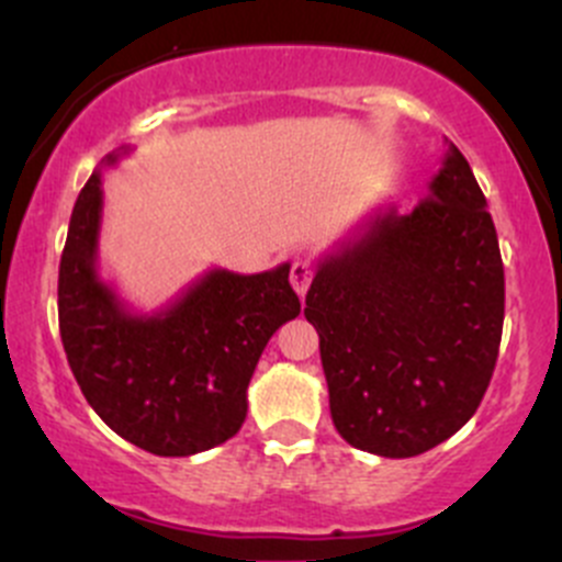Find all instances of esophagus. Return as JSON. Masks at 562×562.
<instances>
[{
	"instance_id": "34e87169",
	"label": "esophagus",
	"mask_w": 562,
	"mask_h": 562,
	"mask_svg": "<svg viewBox=\"0 0 562 562\" xmlns=\"http://www.w3.org/2000/svg\"><path fill=\"white\" fill-rule=\"evenodd\" d=\"M310 282H313V266H310V260H293L291 266V285L293 291L299 293V296L304 299V293H307Z\"/></svg>"
}]
</instances>
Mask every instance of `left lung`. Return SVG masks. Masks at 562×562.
Instances as JSON below:
<instances>
[{
    "mask_svg": "<svg viewBox=\"0 0 562 562\" xmlns=\"http://www.w3.org/2000/svg\"><path fill=\"white\" fill-rule=\"evenodd\" d=\"M503 307L495 223L449 144L411 214L381 209L317 260L304 315L321 337L337 432L391 459L449 440L490 386Z\"/></svg>",
    "mask_w": 562,
    "mask_h": 562,
    "instance_id": "1",
    "label": "left lung"
}]
</instances>
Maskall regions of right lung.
I'll return each mask as SVG.
<instances>
[{
	"mask_svg": "<svg viewBox=\"0 0 562 562\" xmlns=\"http://www.w3.org/2000/svg\"><path fill=\"white\" fill-rule=\"evenodd\" d=\"M130 146L111 151L116 166ZM103 171L72 206L59 263V331L78 386L100 418L138 449L192 457L247 418V386L282 323L302 313L291 263L260 274L209 269L157 313H135L98 271Z\"/></svg>",
	"mask_w": 562,
	"mask_h": 562,
	"instance_id": "obj_1",
	"label": "right lung"
}]
</instances>
